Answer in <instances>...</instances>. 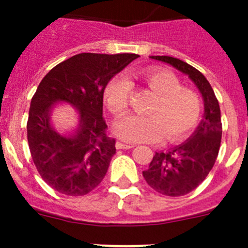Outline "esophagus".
Instances as JSON below:
<instances>
[{
  "mask_svg": "<svg viewBox=\"0 0 248 248\" xmlns=\"http://www.w3.org/2000/svg\"><path fill=\"white\" fill-rule=\"evenodd\" d=\"M115 147L116 149H130L134 146H132V144H125V143H122V142H116Z\"/></svg>",
  "mask_w": 248,
  "mask_h": 248,
  "instance_id": "34e87169",
  "label": "esophagus"
}]
</instances>
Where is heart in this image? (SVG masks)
I'll return each mask as SVG.
<instances>
[{
	"instance_id": "obj_1",
	"label": "heart",
	"mask_w": 248,
	"mask_h": 248,
	"mask_svg": "<svg viewBox=\"0 0 248 248\" xmlns=\"http://www.w3.org/2000/svg\"><path fill=\"white\" fill-rule=\"evenodd\" d=\"M144 85L157 96L148 116H125L115 124L116 136L128 142H180L198 126L202 101L195 91L185 89L175 73L146 68L140 75ZM133 83L125 73H118L104 90V100L112 115L119 118L128 109Z\"/></svg>"
}]
</instances>
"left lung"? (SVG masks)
I'll return each instance as SVG.
<instances>
[{
	"label": "left lung",
	"instance_id": "8db88e82",
	"mask_svg": "<svg viewBox=\"0 0 248 248\" xmlns=\"http://www.w3.org/2000/svg\"><path fill=\"white\" fill-rule=\"evenodd\" d=\"M151 58L169 63L189 76L204 100V119L191 138L167 152H156L148 170L143 171L147 184L157 193L183 196L196 189L216 163L222 139L219 104L208 79L193 65L167 55Z\"/></svg>",
	"mask_w": 248,
	"mask_h": 248
}]
</instances>
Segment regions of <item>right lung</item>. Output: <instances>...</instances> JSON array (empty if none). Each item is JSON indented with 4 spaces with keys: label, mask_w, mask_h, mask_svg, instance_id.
<instances>
[{
    "label": "right lung",
    "mask_w": 248,
    "mask_h": 248,
    "mask_svg": "<svg viewBox=\"0 0 248 248\" xmlns=\"http://www.w3.org/2000/svg\"><path fill=\"white\" fill-rule=\"evenodd\" d=\"M136 58L129 53H81L55 65L39 83L29 110L28 143L39 175L58 193L86 195L105 177L116 149L102 118L104 90ZM57 102H68L80 111L72 136L50 125V108Z\"/></svg>",
    "instance_id": "right-lung-1"
}]
</instances>
